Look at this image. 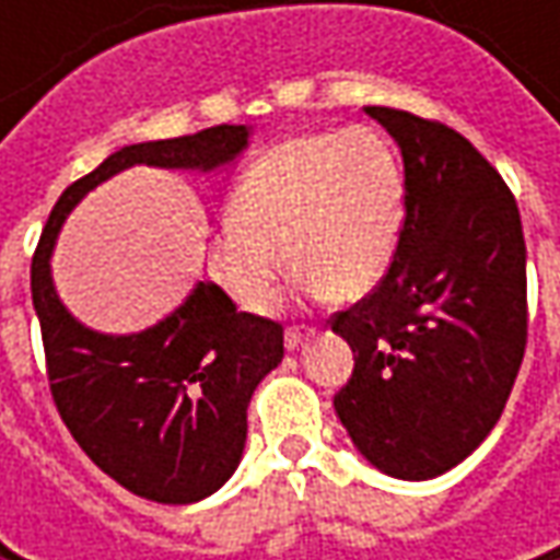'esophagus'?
Returning <instances> with one entry per match:
<instances>
[{"instance_id":"34e87169","label":"esophagus","mask_w":560,"mask_h":560,"mask_svg":"<svg viewBox=\"0 0 560 560\" xmlns=\"http://www.w3.org/2000/svg\"><path fill=\"white\" fill-rule=\"evenodd\" d=\"M308 339V334H302V330H287V336H283V346H287V352H299V346Z\"/></svg>"}]
</instances>
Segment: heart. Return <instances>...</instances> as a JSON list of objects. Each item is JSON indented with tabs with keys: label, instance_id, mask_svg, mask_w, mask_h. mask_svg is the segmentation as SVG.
I'll list each match as a JSON object with an SVG mask.
<instances>
[{
	"label": "heart",
	"instance_id": "heart-1",
	"mask_svg": "<svg viewBox=\"0 0 560 560\" xmlns=\"http://www.w3.org/2000/svg\"><path fill=\"white\" fill-rule=\"evenodd\" d=\"M405 224V171L371 127L312 133L258 155L233 189L208 265L246 312H268L287 273L334 302H355L389 270Z\"/></svg>",
	"mask_w": 560,
	"mask_h": 560
}]
</instances>
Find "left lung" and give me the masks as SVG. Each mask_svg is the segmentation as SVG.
Returning a JSON list of instances; mask_svg holds the SVG:
<instances>
[{
  "label": "left lung",
  "mask_w": 560,
  "mask_h": 560,
  "mask_svg": "<svg viewBox=\"0 0 560 560\" xmlns=\"http://www.w3.org/2000/svg\"><path fill=\"white\" fill-rule=\"evenodd\" d=\"M405 164V224L368 299L334 317L355 352L334 398L361 458L433 480L499 423L527 346V246L505 180L452 127L368 105Z\"/></svg>",
  "instance_id": "1"
}]
</instances>
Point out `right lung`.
I'll return each mask as SVG.
<instances>
[{
	"label": "right lung",
	"instance_id": "right-lung-1",
	"mask_svg": "<svg viewBox=\"0 0 560 560\" xmlns=\"http://www.w3.org/2000/svg\"><path fill=\"white\" fill-rule=\"evenodd\" d=\"M248 142L252 127L224 124L124 145L61 192L33 255V308L58 415L96 467L149 502L192 505L233 477L252 393L283 361V327L236 312L218 283L199 280L159 324L140 334H98L55 290V240L77 202L120 171L149 164L221 174Z\"/></svg>",
	"mask_w": 560,
	"mask_h": 560
}]
</instances>
